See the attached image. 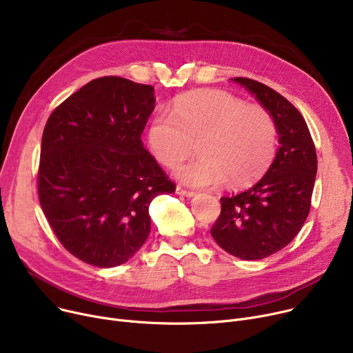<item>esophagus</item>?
Returning a JSON list of instances; mask_svg holds the SVG:
<instances>
[{"label": "esophagus", "instance_id": "obj_1", "mask_svg": "<svg viewBox=\"0 0 353 353\" xmlns=\"http://www.w3.org/2000/svg\"><path fill=\"white\" fill-rule=\"evenodd\" d=\"M176 193H177L179 196H183V197H193V196H194V193H193V192L183 189L181 185H177V187H176Z\"/></svg>", "mask_w": 353, "mask_h": 353}]
</instances>
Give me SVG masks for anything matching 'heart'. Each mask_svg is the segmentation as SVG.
Wrapping results in <instances>:
<instances>
[{
  "mask_svg": "<svg viewBox=\"0 0 353 353\" xmlns=\"http://www.w3.org/2000/svg\"><path fill=\"white\" fill-rule=\"evenodd\" d=\"M148 146L159 163L174 168L196 145L199 157L174 174L187 185H241L261 174L275 152L276 128L261 106L223 90H200L176 101L173 114H156Z\"/></svg>",
  "mask_w": 353,
  "mask_h": 353,
  "instance_id": "obj_1",
  "label": "heart"
}]
</instances>
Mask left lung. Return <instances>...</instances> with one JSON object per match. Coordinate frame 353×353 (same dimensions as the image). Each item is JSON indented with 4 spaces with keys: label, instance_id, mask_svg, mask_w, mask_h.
Here are the masks:
<instances>
[{
    "label": "left lung",
    "instance_id": "1",
    "mask_svg": "<svg viewBox=\"0 0 353 353\" xmlns=\"http://www.w3.org/2000/svg\"><path fill=\"white\" fill-rule=\"evenodd\" d=\"M272 116L279 148L267 173L248 190L221 197L211 236L241 260L263 258L288 245L308 217L318 169L307 122L283 95L248 78H232Z\"/></svg>",
    "mask_w": 353,
    "mask_h": 353
}]
</instances>
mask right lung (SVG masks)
I'll list each match as a JSON object with an SVG mask.
<instances>
[{"mask_svg":"<svg viewBox=\"0 0 353 353\" xmlns=\"http://www.w3.org/2000/svg\"><path fill=\"white\" fill-rule=\"evenodd\" d=\"M154 102L153 86L103 77L45 125L39 203L61 244L86 264L130 260L149 237L152 200L176 190L140 139Z\"/></svg>","mask_w":353,"mask_h":353,"instance_id":"obj_1","label":"right lung"}]
</instances>
